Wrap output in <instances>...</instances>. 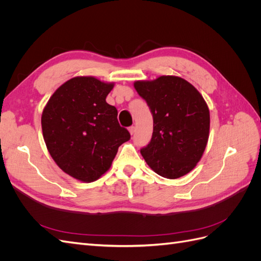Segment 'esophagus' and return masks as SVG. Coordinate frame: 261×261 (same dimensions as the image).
<instances>
[{
	"mask_svg": "<svg viewBox=\"0 0 261 261\" xmlns=\"http://www.w3.org/2000/svg\"><path fill=\"white\" fill-rule=\"evenodd\" d=\"M128 132L130 133V135H134V134H135V132H136L135 126H130V127H128Z\"/></svg>",
	"mask_w": 261,
	"mask_h": 261,
	"instance_id": "obj_1",
	"label": "esophagus"
}]
</instances>
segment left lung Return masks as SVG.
<instances>
[{
    "mask_svg": "<svg viewBox=\"0 0 261 261\" xmlns=\"http://www.w3.org/2000/svg\"><path fill=\"white\" fill-rule=\"evenodd\" d=\"M153 117L150 143L140 149L156 174L170 179L191 172L206 149L210 113L199 91L177 76L134 83Z\"/></svg>",
    "mask_w": 261,
    "mask_h": 261,
    "instance_id": "obj_1",
    "label": "left lung"
}]
</instances>
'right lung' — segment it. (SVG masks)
I'll list each match as a JSON object with an SVG mask.
<instances>
[{
  "label": "right lung",
  "instance_id": "add662e5",
  "mask_svg": "<svg viewBox=\"0 0 261 261\" xmlns=\"http://www.w3.org/2000/svg\"><path fill=\"white\" fill-rule=\"evenodd\" d=\"M114 83L78 76L60 86L44 107L41 126L52 159L66 174L90 183L111 168L118 147L130 139L106 98Z\"/></svg>",
  "mask_w": 261,
  "mask_h": 261
}]
</instances>
